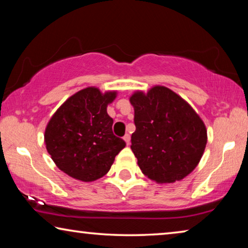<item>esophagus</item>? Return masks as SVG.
I'll list each match as a JSON object with an SVG mask.
<instances>
[{
  "instance_id": "esophagus-1",
  "label": "esophagus",
  "mask_w": 248,
  "mask_h": 248,
  "mask_svg": "<svg viewBox=\"0 0 248 248\" xmlns=\"http://www.w3.org/2000/svg\"><path fill=\"white\" fill-rule=\"evenodd\" d=\"M124 140L125 142V144H127V145L130 144V136H129V134H125V136L124 137Z\"/></svg>"
}]
</instances>
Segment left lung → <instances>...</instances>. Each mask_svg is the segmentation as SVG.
<instances>
[{"label":"left lung","mask_w":248,"mask_h":248,"mask_svg":"<svg viewBox=\"0 0 248 248\" xmlns=\"http://www.w3.org/2000/svg\"><path fill=\"white\" fill-rule=\"evenodd\" d=\"M136 131L131 150L138 165L154 182L174 183L198 165L207 144L203 121L186 100L165 86L130 97Z\"/></svg>","instance_id":"1"}]
</instances>
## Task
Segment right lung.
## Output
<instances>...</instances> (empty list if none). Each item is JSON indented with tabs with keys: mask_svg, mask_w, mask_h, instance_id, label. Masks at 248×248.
Wrapping results in <instances>:
<instances>
[{
	"mask_svg": "<svg viewBox=\"0 0 248 248\" xmlns=\"http://www.w3.org/2000/svg\"><path fill=\"white\" fill-rule=\"evenodd\" d=\"M117 92L86 87L71 96L49 120L45 143L56 165L82 182H93L110 170L125 142L112 133L107 105Z\"/></svg>",
	"mask_w": 248,
	"mask_h": 248,
	"instance_id": "1",
	"label": "right lung"
}]
</instances>
